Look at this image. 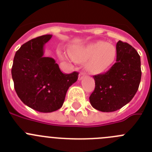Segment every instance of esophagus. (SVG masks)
I'll return each mask as SVG.
<instances>
[{
    "label": "esophagus",
    "mask_w": 152,
    "mask_h": 152,
    "mask_svg": "<svg viewBox=\"0 0 152 152\" xmlns=\"http://www.w3.org/2000/svg\"><path fill=\"white\" fill-rule=\"evenodd\" d=\"M85 76V73H79V80H82V79H83V77L84 76Z\"/></svg>",
    "instance_id": "1"
}]
</instances>
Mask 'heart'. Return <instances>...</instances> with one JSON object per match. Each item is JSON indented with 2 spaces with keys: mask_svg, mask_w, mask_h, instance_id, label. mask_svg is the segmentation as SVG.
I'll use <instances>...</instances> for the list:
<instances>
[{
  "mask_svg": "<svg viewBox=\"0 0 152 152\" xmlns=\"http://www.w3.org/2000/svg\"><path fill=\"white\" fill-rule=\"evenodd\" d=\"M69 55L74 62H86V69L91 73L104 72L114 62L116 48L113 44L97 41L84 46H73Z\"/></svg>",
  "mask_w": 152,
  "mask_h": 152,
  "instance_id": "heart-1",
  "label": "heart"
}]
</instances>
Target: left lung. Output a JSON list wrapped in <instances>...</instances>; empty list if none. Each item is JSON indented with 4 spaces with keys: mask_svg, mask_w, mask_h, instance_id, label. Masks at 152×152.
<instances>
[{
    "mask_svg": "<svg viewBox=\"0 0 152 152\" xmlns=\"http://www.w3.org/2000/svg\"><path fill=\"white\" fill-rule=\"evenodd\" d=\"M116 53V62L111 68L93 76L96 85L90 102L101 112H114L127 104L137 93L141 79L140 57L137 50L119 40Z\"/></svg>",
    "mask_w": 152,
    "mask_h": 152,
    "instance_id": "8db88e82",
    "label": "left lung"
}]
</instances>
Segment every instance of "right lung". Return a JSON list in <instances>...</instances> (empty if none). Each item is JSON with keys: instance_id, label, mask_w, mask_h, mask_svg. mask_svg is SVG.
Returning <instances> with one entry per match:
<instances>
[{"instance_id": "right-lung-1", "label": "right lung", "mask_w": 152, "mask_h": 152, "mask_svg": "<svg viewBox=\"0 0 152 152\" xmlns=\"http://www.w3.org/2000/svg\"><path fill=\"white\" fill-rule=\"evenodd\" d=\"M52 37L42 35L21 45L12 67L15 90L21 101L40 113H52L62 107L67 90L77 81V72L63 73L56 61L44 56V46Z\"/></svg>"}]
</instances>
